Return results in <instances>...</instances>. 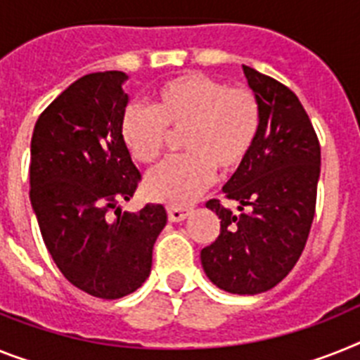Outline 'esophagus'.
Masks as SVG:
<instances>
[{
	"mask_svg": "<svg viewBox=\"0 0 360 360\" xmlns=\"http://www.w3.org/2000/svg\"><path fill=\"white\" fill-rule=\"evenodd\" d=\"M190 208L185 207H168V219L172 223H179V221H185L186 217L190 216Z\"/></svg>",
	"mask_w": 360,
	"mask_h": 360,
	"instance_id": "esophagus-1",
	"label": "esophagus"
}]
</instances>
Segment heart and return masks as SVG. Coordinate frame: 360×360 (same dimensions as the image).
I'll list each match as a JSON object with an SVG mask.
<instances>
[{"label":"heart","mask_w":360,"mask_h":360,"mask_svg":"<svg viewBox=\"0 0 360 360\" xmlns=\"http://www.w3.org/2000/svg\"><path fill=\"white\" fill-rule=\"evenodd\" d=\"M259 105L245 87H229L201 72H186L162 84L152 108L128 105L120 137L139 165L159 161L170 134H181L183 157L159 166L144 181V194L161 203L185 207L219 175L236 172L258 137Z\"/></svg>","instance_id":"1"}]
</instances>
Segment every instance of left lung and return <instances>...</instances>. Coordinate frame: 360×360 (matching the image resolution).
Listing matches in <instances>:
<instances>
[{"label":"left lung","instance_id":"8db88e82","mask_svg":"<svg viewBox=\"0 0 360 360\" xmlns=\"http://www.w3.org/2000/svg\"><path fill=\"white\" fill-rule=\"evenodd\" d=\"M259 105V129L243 165L223 186L238 201L207 208L221 219L219 236L201 250L208 280L232 295H258L288 276L300 258L315 216L320 144L298 96L243 65Z\"/></svg>","mask_w":360,"mask_h":360}]
</instances>
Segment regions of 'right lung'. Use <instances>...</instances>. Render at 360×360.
Returning <instances> with one entry per match:
<instances>
[{"mask_svg":"<svg viewBox=\"0 0 360 360\" xmlns=\"http://www.w3.org/2000/svg\"><path fill=\"white\" fill-rule=\"evenodd\" d=\"M126 80L122 71L78 78L45 108L31 141L29 195L45 247L75 288L105 300L146 282L166 225L162 205L119 207L141 181L120 137Z\"/></svg>","mask_w":360,"mask_h":360,"instance_id":"add662e5","label":"right lung"}]
</instances>
